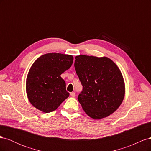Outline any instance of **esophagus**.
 Instances as JSON below:
<instances>
[{
    "instance_id": "obj_1",
    "label": "esophagus",
    "mask_w": 151,
    "mask_h": 151,
    "mask_svg": "<svg viewBox=\"0 0 151 151\" xmlns=\"http://www.w3.org/2000/svg\"><path fill=\"white\" fill-rule=\"evenodd\" d=\"M70 96H72V98H74V97H75V96H76V93H74V92H72V93H70Z\"/></svg>"
}]
</instances>
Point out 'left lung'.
<instances>
[{
    "instance_id": "8db88e82",
    "label": "left lung",
    "mask_w": 151,
    "mask_h": 151,
    "mask_svg": "<svg viewBox=\"0 0 151 151\" xmlns=\"http://www.w3.org/2000/svg\"><path fill=\"white\" fill-rule=\"evenodd\" d=\"M83 90L78 101L86 113L99 120L115 112L125 95V84L117 65L107 57L81 55L74 63Z\"/></svg>"
}]
</instances>
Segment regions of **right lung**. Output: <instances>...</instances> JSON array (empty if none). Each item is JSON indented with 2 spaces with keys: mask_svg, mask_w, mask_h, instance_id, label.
<instances>
[{
  "mask_svg": "<svg viewBox=\"0 0 151 151\" xmlns=\"http://www.w3.org/2000/svg\"><path fill=\"white\" fill-rule=\"evenodd\" d=\"M73 63L69 55L50 53L39 57L32 65L26 79V93L33 106L52 112L69 96L60 75Z\"/></svg>",
  "mask_w": 151,
  "mask_h": 151,
  "instance_id": "1",
  "label": "right lung"
}]
</instances>
